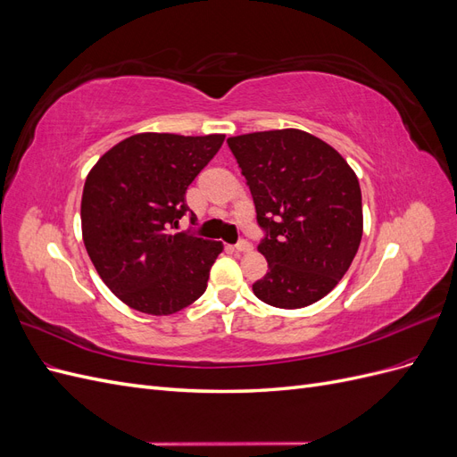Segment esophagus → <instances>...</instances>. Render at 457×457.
Masks as SVG:
<instances>
[{"label":"esophagus","instance_id":"esophagus-1","mask_svg":"<svg viewBox=\"0 0 457 457\" xmlns=\"http://www.w3.org/2000/svg\"><path fill=\"white\" fill-rule=\"evenodd\" d=\"M237 252H240V253H247V252H252V244L250 242H245V240H240L237 245Z\"/></svg>","mask_w":457,"mask_h":457}]
</instances>
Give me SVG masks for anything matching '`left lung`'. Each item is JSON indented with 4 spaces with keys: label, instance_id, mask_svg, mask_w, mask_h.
<instances>
[{
    "label": "left lung",
    "instance_id": "8db88e82",
    "mask_svg": "<svg viewBox=\"0 0 457 457\" xmlns=\"http://www.w3.org/2000/svg\"><path fill=\"white\" fill-rule=\"evenodd\" d=\"M227 143L267 232L257 250L269 272L253 294L278 309L320 301L349 270L362 240L356 173L334 146L301 129L257 131Z\"/></svg>",
    "mask_w": 457,
    "mask_h": 457
}]
</instances>
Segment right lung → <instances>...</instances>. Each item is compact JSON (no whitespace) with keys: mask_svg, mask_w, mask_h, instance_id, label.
I'll return each instance as SVG.
<instances>
[{"mask_svg":"<svg viewBox=\"0 0 457 457\" xmlns=\"http://www.w3.org/2000/svg\"><path fill=\"white\" fill-rule=\"evenodd\" d=\"M223 141L219 133H137L93 165L81 195V237L103 282L128 307L168 316L205 292L223 244L170 230L188 212V185Z\"/></svg>","mask_w":457,"mask_h":457,"instance_id":"1","label":"right lung"}]
</instances>
